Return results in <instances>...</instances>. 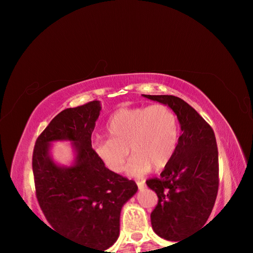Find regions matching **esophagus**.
<instances>
[{"label":"esophagus","instance_id":"1","mask_svg":"<svg viewBox=\"0 0 253 253\" xmlns=\"http://www.w3.org/2000/svg\"><path fill=\"white\" fill-rule=\"evenodd\" d=\"M137 186H138L139 190H143L146 186V184H145V181H137Z\"/></svg>","mask_w":253,"mask_h":253}]
</instances>
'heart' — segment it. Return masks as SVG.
<instances>
[{
	"label": "heart",
	"instance_id": "heart-1",
	"mask_svg": "<svg viewBox=\"0 0 253 253\" xmlns=\"http://www.w3.org/2000/svg\"><path fill=\"white\" fill-rule=\"evenodd\" d=\"M109 138L97 140L93 149L107 169L114 173L125 169L129 148L135 154L128 166L131 176H143L154 169L168 166L176 152L179 136L176 115L169 107H124L107 122Z\"/></svg>",
	"mask_w": 253,
	"mask_h": 253
}]
</instances>
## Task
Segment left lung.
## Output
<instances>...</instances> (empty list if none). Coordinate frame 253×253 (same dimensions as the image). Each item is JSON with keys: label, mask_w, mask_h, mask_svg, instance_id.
<instances>
[{"label": "left lung", "mask_w": 253, "mask_h": 253, "mask_svg": "<svg viewBox=\"0 0 253 253\" xmlns=\"http://www.w3.org/2000/svg\"><path fill=\"white\" fill-rule=\"evenodd\" d=\"M168 105L181 125L176 152L161 173L149 178L158 202L151 213L153 230L169 241L204 228L219 190V155L212 127L187 102L175 96L144 95Z\"/></svg>", "instance_id": "8db88e82"}]
</instances>
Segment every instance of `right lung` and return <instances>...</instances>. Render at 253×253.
<instances>
[{"mask_svg": "<svg viewBox=\"0 0 253 253\" xmlns=\"http://www.w3.org/2000/svg\"><path fill=\"white\" fill-rule=\"evenodd\" d=\"M100 109L93 100L59 113L38 137L32 169L38 202L50 225L74 242L104 251L118 239L122 208L138 187L107 169L91 147ZM55 140L74 143L77 155L70 168L50 158L49 143Z\"/></svg>", "mask_w": 253, "mask_h": 253, "instance_id": "1", "label": "right lung"}]
</instances>
